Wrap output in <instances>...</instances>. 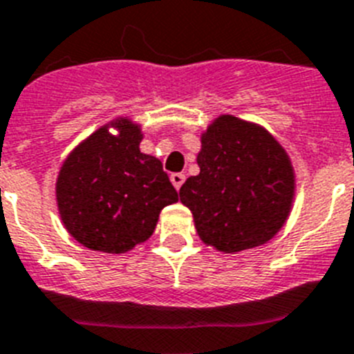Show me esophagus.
Returning a JSON list of instances; mask_svg holds the SVG:
<instances>
[{"mask_svg":"<svg viewBox=\"0 0 354 354\" xmlns=\"http://www.w3.org/2000/svg\"><path fill=\"white\" fill-rule=\"evenodd\" d=\"M171 181H173L174 189L180 190V189H181V185H183V181H185V174H181V173H173V174H171Z\"/></svg>","mask_w":354,"mask_h":354,"instance_id":"1","label":"esophagus"}]
</instances>
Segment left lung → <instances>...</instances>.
<instances>
[{
	"label": "left lung",
	"instance_id": "left-lung-1",
	"mask_svg": "<svg viewBox=\"0 0 354 354\" xmlns=\"http://www.w3.org/2000/svg\"><path fill=\"white\" fill-rule=\"evenodd\" d=\"M199 174L181 185L205 244L236 251L266 244L287 221L294 173L283 147L260 126L223 115L207 130Z\"/></svg>",
	"mask_w": 354,
	"mask_h": 354
}]
</instances>
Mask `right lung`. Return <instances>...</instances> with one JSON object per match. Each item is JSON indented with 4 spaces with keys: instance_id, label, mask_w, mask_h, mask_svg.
I'll return each mask as SVG.
<instances>
[{
    "instance_id": "right-lung-1",
    "label": "right lung",
    "mask_w": 354,
    "mask_h": 354,
    "mask_svg": "<svg viewBox=\"0 0 354 354\" xmlns=\"http://www.w3.org/2000/svg\"><path fill=\"white\" fill-rule=\"evenodd\" d=\"M92 133L64 162L57 201L67 232L80 244L124 253L155 232L160 210L178 201L162 162L140 153L142 135L130 121Z\"/></svg>"
}]
</instances>
